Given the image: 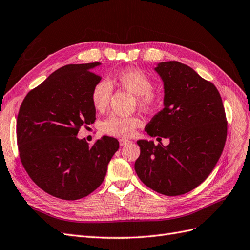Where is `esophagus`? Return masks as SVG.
<instances>
[{
    "mask_svg": "<svg viewBox=\"0 0 250 250\" xmlns=\"http://www.w3.org/2000/svg\"><path fill=\"white\" fill-rule=\"evenodd\" d=\"M131 141H128V140H125V139H120L119 140V144H120V146H126L127 143H130Z\"/></svg>",
    "mask_w": 250,
    "mask_h": 250,
    "instance_id": "1",
    "label": "esophagus"
}]
</instances>
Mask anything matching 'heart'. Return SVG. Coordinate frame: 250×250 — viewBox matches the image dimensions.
I'll use <instances>...</instances> for the list:
<instances>
[{"mask_svg":"<svg viewBox=\"0 0 250 250\" xmlns=\"http://www.w3.org/2000/svg\"><path fill=\"white\" fill-rule=\"evenodd\" d=\"M110 83L136 95V102L139 108L146 111L154 110L158 104L157 95L152 92L151 79L139 68L128 67L119 70L110 78ZM112 95V87L107 81L96 83L91 91V102L95 110L104 111L108 107ZM139 119L135 117H123L111 115L103 123V131L119 138H130Z\"/></svg>","mask_w":250,"mask_h":250,"instance_id":"b5f03b06","label":"heart"}]
</instances>
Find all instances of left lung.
<instances>
[{
  "label": "left lung",
  "mask_w": 250,
  "mask_h": 250,
  "mask_svg": "<svg viewBox=\"0 0 250 250\" xmlns=\"http://www.w3.org/2000/svg\"><path fill=\"white\" fill-rule=\"evenodd\" d=\"M164 85V108L146 126L150 137L169 144L138 140L135 170L141 182L167 196L185 194L203 183L222 154L228 125L221 96L186 64L160 62L155 67Z\"/></svg>",
  "instance_id": "obj_1"
}]
</instances>
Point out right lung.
Segmentation results:
<instances>
[{"label":"right lung","instance_id":"right-lung-1","mask_svg":"<svg viewBox=\"0 0 250 250\" xmlns=\"http://www.w3.org/2000/svg\"><path fill=\"white\" fill-rule=\"evenodd\" d=\"M100 62L68 64L23 99L17 122L21 161L37 186L65 200L89 195L104 180L117 139L103 136L92 146L79 139L80 127L93 124V86Z\"/></svg>","mask_w":250,"mask_h":250}]
</instances>
